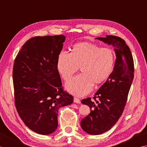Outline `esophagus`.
Wrapping results in <instances>:
<instances>
[{
  "label": "esophagus",
  "mask_w": 147,
  "mask_h": 147,
  "mask_svg": "<svg viewBox=\"0 0 147 147\" xmlns=\"http://www.w3.org/2000/svg\"><path fill=\"white\" fill-rule=\"evenodd\" d=\"M74 101L75 103H80V100H79V98H77L76 97H75L74 98Z\"/></svg>",
  "instance_id": "esophagus-1"
}]
</instances>
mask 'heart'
Returning a JSON list of instances; mask_svg holds the SVG:
<instances>
[{
	"label": "heart",
	"instance_id": "obj_1",
	"mask_svg": "<svg viewBox=\"0 0 147 147\" xmlns=\"http://www.w3.org/2000/svg\"><path fill=\"white\" fill-rule=\"evenodd\" d=\"M115 53L110 47L83 42L74 45L70 55L61 52L56 61L57 71L65 81L68 82L80 67L82 74L66 85L67 90L77 96L89 93L95 85L108 79L114 68Z\"/></svg>",
	"mask_w": 147,
	"mask_h": 147
}]
</instances>
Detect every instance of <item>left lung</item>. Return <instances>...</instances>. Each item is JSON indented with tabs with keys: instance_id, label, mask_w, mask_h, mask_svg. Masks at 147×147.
<instances>
[{
	"instance_id": "1",
	"label": "left lung",
	"mask_w": 147,
	"mask_h": 147,
	"mask_svg": "<svg viewBox=\"0 0 147 147\" xmlns=\"http://www.w3.org/2000/svg\"><path fill=\"white\" fill-rule=\"evenodd\" d=\"M96 38L114 47L116 55L112 73L96 92L94 100L88 98L81 101L91 109L90 113L80 122L81 127L87 133L97 135L110 130L121 117L134 69L132 54L122 38L113 35Z\"/></svg>"
}]
</instances>
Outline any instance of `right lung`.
I'll use <instances>...</instances> for the list:
<instances>
[{"instance_id":"obj_1","label":"right lung","mask_w":147,"mask_h":147,"mask_svg":"<svg viewBox=\"0 0 147 147\" xmlns=\"http://www.w3.org/2000/svg\"><path fill=\"white\" fill-rule=\"evenodd\" d=\"M65 40L63 35L35 37L23 44L13 66L17 112L30 129L49 134L58 127L59 108L73 103L63 91L56 61Z\"/></svg>"}]
</instances>
